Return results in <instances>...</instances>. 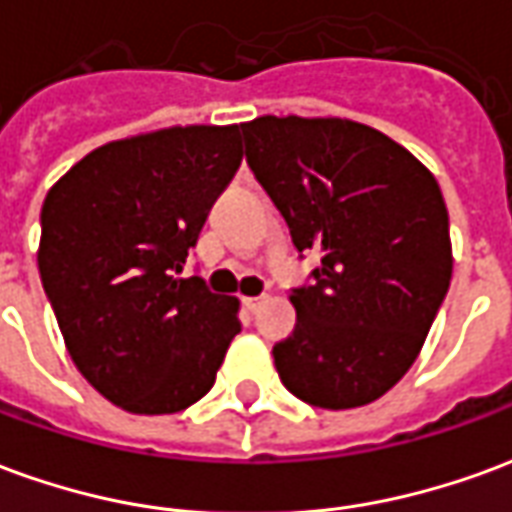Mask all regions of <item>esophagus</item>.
<instances>
[{
    "mask_svg": "<svg viewBox=\"0 0 512 512\" xmlns=\"http://www.w3.org/2000/svg\"><path fill=\"white\" fill-rule=\"evenodd\" d=\"M263 299H266V296H246L244 307L249 312H257V310H260V304H263Z\"/></svg>",
    "mask_w": 512,
    "mask_h": 512,
    "instance_id": "obj_1",
    "label": "esophagus"
}]
</instances>
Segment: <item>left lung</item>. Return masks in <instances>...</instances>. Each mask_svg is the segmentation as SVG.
<instances>
[{
    "label": "left lung",
    "mask_w": 512,
    "mask_h": 512,
    "mask_svg": "<svg viewBox=\"0 0 512 512\" xmlns=\"http://www.w3.org/2000/svg\"><path fill=\"white\" fill-rule=\"evenodd\" d=\"M246 161L321 266L293 290L296 329L274 345L288 392L318 408L367 406L406 376L452 279L436 178L395 139L343 117L241 123Z\"/></svg>",
    "instance_id": "left-lung-1"
}]
</instances>
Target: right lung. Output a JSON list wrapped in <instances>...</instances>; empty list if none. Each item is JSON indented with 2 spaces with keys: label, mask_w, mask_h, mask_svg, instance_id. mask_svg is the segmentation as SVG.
<instances>
[{
  "label": "right lung",
  "mask_w": 512,
  "mask_h": 512,
  "mask_svg": "<svg viewBox=\"0 0 512 512\" xmlns=\"http://www.w3.org/2000/svg\"><path fill=\"white\" fill-rule=\"evenodd\" d=\"M241 158V126L161 128L87 153L43 200L38 268L65 348L131 414L208 395L241 332L238 299L178 279Z\"/></svg>",
  "instance_id": "add662e5"
}]
</instances>
